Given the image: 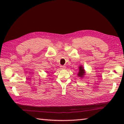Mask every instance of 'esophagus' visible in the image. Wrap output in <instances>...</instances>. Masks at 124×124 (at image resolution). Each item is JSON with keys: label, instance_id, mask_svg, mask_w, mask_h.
Here are the masks:
<instances>
[{"label": "esophagus", "instance_id": "obj_1", "mask_svg": "<svg viewBox=\"0 0 124 124\" xmlns=\"http://www.w3.org/2000/svg\"><path fill=\"white\" fill-rule=\"evenodd\" d=\"M60 68L61 69H65V67L64 66V65H61Z\"/></svg>", "mask_w": 124, "mask_h": 124}]
</instances>
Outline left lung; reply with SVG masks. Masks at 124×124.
Returning a JSON list of instances; mask_svg holds the SVG:
<instances>
[{
  "instance_id": "8db88e82",
  "label": "left lung",
  "mask_w": 124,
  "mask_h": 124,
  "mask_svg": "<svg viewBox=\"0 0 124 124\" xmlns=\"http://www.w3.org/2000/svg\"><path fill=\"white\" fill-rule=\"evenodd\" d=\"M85 70H84L83 67L80 65V66L79 67V72L77 75L78 77L83 78L84 77V76L85 75Z\"/></svg>"
}]
</instances>
